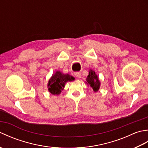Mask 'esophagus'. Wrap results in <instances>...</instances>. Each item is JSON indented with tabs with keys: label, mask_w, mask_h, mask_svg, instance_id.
Segmentation results:
<instances>
[{
	"label": "esophagus",
	"mask_w": 148,
	"mask_h": 148,
	"mask_svg": "<svg viewBox=\"0 0 148 148\" xmlns=\"http://www.w3.org/2000/svg\"><path fill=\"white\" fill-rule=\"evenodd\" d=\"M75 76H76L77 78H81V73L80 72H77L75 73Z\"/></svg>",
	"instance_id": "obj_1"
}]
</instances>
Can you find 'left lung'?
<instances>
[{
  "label": "left lung",
  "mask_w": 148,
  "mask_h": 148,
  "mask_svg": "<svg viewBox=\"0 0 148 148\" xmlns=\"http://www.w3.org/2000/svg\"><path fill=\"white\" fill-rule=\"evenodd\" d=\"M85 81L88 85L90 86L95 92H97L100 89V81L96 72L92 69L89 71V74Z\"/></svg>",
  "instance_id": "1"
}]
</instances>
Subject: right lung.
<instances>
[{
    "label": "right lung",
    "mask_w": 148,
    "mask_h": 148,
    "mask_svg": "<svg viewBox=\"0 0 148 148\" xmlns=\"http://www.w3.org/2000/svg\"><path fill=\"white\" fill-rule=\"evenodd\" d=\"M75 78L68 74H64L56 71L48 81V90L53 95H59L64 90L65 83L68 81H73Z\"/></svg>",
    "instance_id": "1"
}]
</instances>
